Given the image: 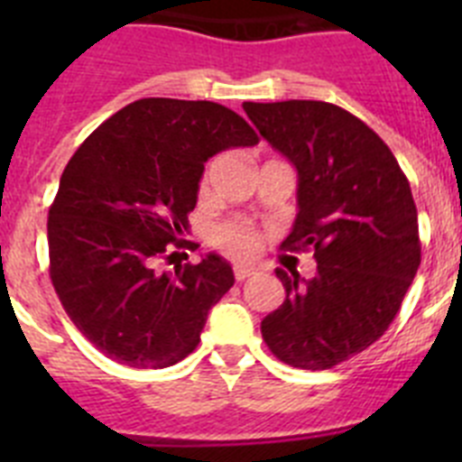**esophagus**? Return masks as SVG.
Masks as SVG:
<instances>
[{"mask_svg": "<svg viewBox=\"0 0 462 462\" xmlns=\"http://www.w3.org/2000/svg\"><path fill=\"white\" fill-rule=\"evenodd\" d=\"M234 275H236V280H238V282H245V280H250L252 275H256V268H252V266H236L234 268Z\"/></svg>", "mask_w": 462, "mask_h": 462, "instance_id": "obj_1", "label": "esophagus"}]
</instances>
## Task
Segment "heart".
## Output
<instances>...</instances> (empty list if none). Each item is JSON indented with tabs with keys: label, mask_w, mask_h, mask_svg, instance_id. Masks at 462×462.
Listing matches in <instances>:
<instances>
[{
	"label": "heart",
	"mask_w": 462,
	"mask_h": 462,
	"mask_svg": "<svg viewBox=\"0 0 462 462\" xmlns=\"http://www.w3.org/2000/svg\"><path fill=\"white\" fill-rule=\"evenodd\" d=\"M210 243L217 250H222L224 254L236 256V259H247V256L256 254L261 238L250 224L238 222V219H228V222H219L212 226Z\"/></svg>",
	"instance_id": "obj_1"
}]
</instances>
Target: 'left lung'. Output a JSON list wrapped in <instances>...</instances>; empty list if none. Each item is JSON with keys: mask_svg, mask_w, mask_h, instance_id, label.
<instances>
[{"mask_svg": "<svg viewBox=\"0 0 462 462\" xmlns=\"http://www.w3.org/2000/svg\"><path fill=\"white\" fill-rule=\"evenodd\" d=\"M298 171V215L284 252H314L317 273L277 268L284 303L261 321L282 363L328 370L383 336L421 263L410 180L363 120L326 101L243 104Z\"/></svg>", "mask_w": 462, "mask_h": 462, "instance_id": "8db88e82", "label": "left lung"}]
</instances>
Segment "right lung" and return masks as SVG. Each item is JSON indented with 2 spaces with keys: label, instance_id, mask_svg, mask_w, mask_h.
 <instances>
[{
  "label": "right lung",
  "instance_id": "add662e5",
  "mask_svg": "<svg viewBox=\"0 0 462 462\" xmlns=\"http://www.w3.org/2000/svg\"><path fill=\"white\" fill-rule=\"evenodd\" d=\"M256 143L226 106L150 97L110 116L69 159L48 210L51 280L69 319L101 354L157 370L194 352L234 271L217 254L178 261L169 273L154 266L194 250L182 236L203 164Z\"/></svg>",
  "mask_w": 462,
  "mask_h": 462
}]
</instances>
